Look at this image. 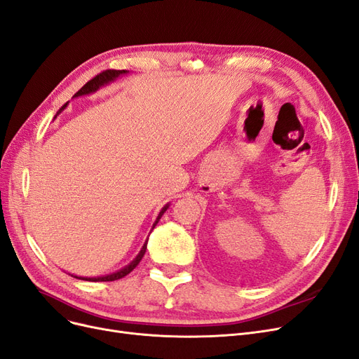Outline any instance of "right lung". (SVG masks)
<instances>
[{
    "label": "right lung",
    "mask_w": 359,
    "mask_h": 359,
    "mask_svg": "<svg viewBox=\"0 0 359 359\" xmlns=\"http://www.w3.org/2000/svg\"><path fill=\"white\" fill-rule=\"evenodd\" d=\"M125 74H128V70H106V72H102V74L100 75H97L95 78H93L91 81H88L87 83L83 85V87L75 94V97H81V95H88V94H93V93H95L97 90H100L102 87H104V85H107V83H110V82H113V81H116L121 75H125ZM67 106V103L59 110V113L65 109ZM57 113V114H59ZM55 114V116H57ZM169 208V203L168 205H165L163 208H162V210L159 212V215H157V218H156V221H154V224H153V226H151V229L156 226V224L159 222V219L162 218V215L166 212V209ZM147 241H149V238L146 240V243H144V246L141 248V250H140V253L135 256V259L131 262V264H128L126 266H123L122 269H119V271H116V272H113V274H107V276H102V277H78V276H72V277H75V278H79V280H85V281H114V280H119V278H122V277H125V276H128L130 274V272L140 264V261L142 259V256H144V253H146V249H147Z\"/></svg>",
    "instance_id": "obj_1"
}]
</instances>
